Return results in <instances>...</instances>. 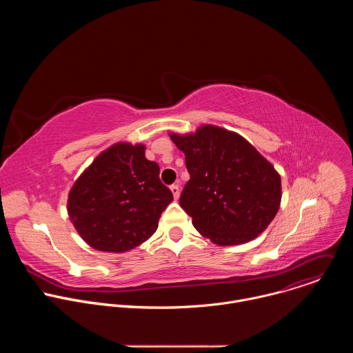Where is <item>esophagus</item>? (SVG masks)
<instances>
[{"mask_svg": "<svg viewBox=\"0 0 353 353\" xmlns=\"http://www.w3.org/2000/svg\"><path fill=\"white\" fill-rule=\"evenodd\" d=\"M170 191H172L174 199H179V195H180V185H179V184H173V185L170 187Z\"/></svg>", "mask_w": 353, "mask_h": 353, "instance_id": "obj_1", "label": "esophagus"}]
</instances>
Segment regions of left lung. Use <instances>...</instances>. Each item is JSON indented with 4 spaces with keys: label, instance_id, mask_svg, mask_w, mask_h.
Wrapping results in <instances>:
<instances>
[{
    "label": "left lung",
    "instance_id": "8db88e82",
    "mask_svg": "<svg viewBox=\"0 0 353 353\" xmlns=\"http://www.w3.org/2000/svg\"><path fill=\"white\" fill-rule=\"evenodd\" d=\"M190 173L180 205L198 233L218 245L259 237L281 207L282 184L274 165L240 134L203 124L169 132Z\"/></svg>",
    "mask_w": 353,
    "mask_h": 353
}]
</instances>
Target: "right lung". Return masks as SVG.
<instances>
[{
	"mask_svg": "<svg viewBox=\"0 0 353 353\" xmlns=\"http://www.w3.org/2000/svg\"><path fill=\"white\" fill-rule=\"evenodd\" d=\"M145 145L116 142L81 173L68 192L67 212L82 240L103 253H125L159 225L172 191L159 180L158 163Z\"/></svg>",
	"mask_w": 353,
	"mask_h": 353,
	"instance_id": "obj_1",
	"label": "right lung"
}]
</instances>
